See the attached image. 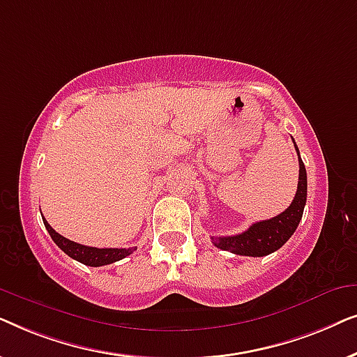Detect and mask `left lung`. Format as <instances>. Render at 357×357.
Segmentation results:
<instances>
[{"mask_svg": "<svg viewBox=\"0 0 357 357\" xmlns=\"http://www.w3.org/2000/svg\"><path fill=\"white\" fill-rule=\"evenodd\" d=\"M294 148L297 151V155H299V183H297L296 197L289 204V208L275 218L252 224L245 232L237 234V236L211 237L213 243L218 248L232 252L236 255L265 257L276 252L278 248H281L289 241V237L299 226L307 202V172L296 141Z\"/></svg>", "mask_w": 357, "mask_h": 357, "instance_id": "1", "label": "left lung"}]
</instances>
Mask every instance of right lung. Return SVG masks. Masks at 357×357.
Masks as SVG:
<instances>
[{"label": "right lung", "instance_id": "right-lung-1", "mask_svg": "<svg viewBox=\"0 0 357 357\" xmlns=\"http://www.w3.org/2000/svg\"><path fill=\"white\" fill-rule=\"evenodd\" d=\"M42 219H43V224H45L48 234H50V237L53 238V242H55L56 245L60 247L68 257H71L73 260L84 263V265H87V266L110 265V263H115V261L121 260V258L131 255V253L136 250V247H130V248H97V247L81 245V243H76V242L70 241V238L60 236V234H58L55 229H52V226L47 222L45 218H42Z\"/></svg>", "mask_w": 357, "mask_h": 357}]
</instances>
